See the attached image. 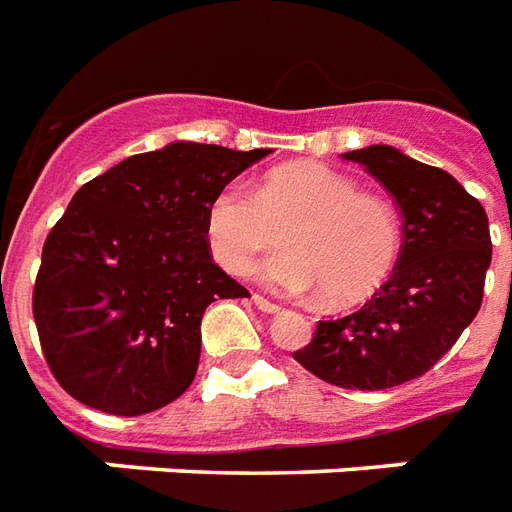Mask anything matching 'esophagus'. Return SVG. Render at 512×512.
Masks as SVG:
<instances>
[{
    "label": "esophagus",
    "instance_id": "1",
    "mask_svg": "<svg viewBox=\"0 0 512 512\" xmlns=\"http://www.w3.org/2000/svg\"><path fill=\"white\" fill-rule=\"evenodd\" d=\"M252 300H255V305H257V308H260V311H263V313H276V311H279V305L271 303L268 297L255 295V297H252Z\"/></svg>",
    "mask_w": 512,
    "mask_h": 512
}]
</instances>
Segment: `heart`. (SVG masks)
Segmentation results:
<instances>
[{"mask_svg": "<svg viewBox=\"0 0 512 512\" xmlns=\"http://www.w3.org/2000/svg\"><path fill=\"white\" fill-rule=\"evenodd\" d=\"M212 255L247 273L265 249L289 244L257 273L289 295L319 292L321 303H361L388 279L401 252V220L388 199L358 188L327 164L271 170L252 193L228 183L207 207Z\"/></svg>", "mask_w": 512, "mask_h": 512, "instance_id": "1", "label": "heart"}]
</instances>
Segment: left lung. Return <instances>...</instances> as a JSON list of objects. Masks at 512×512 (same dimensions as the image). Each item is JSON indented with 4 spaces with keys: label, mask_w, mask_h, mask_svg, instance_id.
Masks as SVG:
<instances>
[{
    "label": "left lung",
    "mask_w": 512,
    "mask_h": 512,
    "mask_svg": "<svg viewBox=\"0 0 512 512\" xmlns=\"http://www.w3.org/2000/svg\"><path fill=\"white\" fill-rule=\"evenodd\" d=\"M396 199L404 239L390 279L356 313L319 321L292 356L329 385L385 390L422 377L476 319L492 236L484 207L449 172L390 146L345 154Z\"/></svg>",
    "instance_id": "obj_1"
}]
</instances>
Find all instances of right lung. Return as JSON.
Returning <instances> with one entry per match:
<instances>
[{
	"mask_svg": "<svg viewBox=\"0 0 512 512\" xmlns=\"http://www.w3.org/2000/svg\"><path fill=\"white\" fill-rule=\"evenodd\" d=\"M268 154L172 143L74 193L47 233L34 284L44 361L68 396L138 417L188 390L207 305L249 297L212 260L209 201Z\"/></svg>",
	"mask_w": 512,
	"mask_h": 512,
	"instance_id": "right-lung-1",
	"label": "right lung"
}]
</instances>
